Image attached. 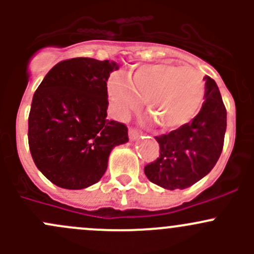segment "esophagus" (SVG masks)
Returning <instances> with one entry per match:
<instances>
[{"label":"esophagus","instance_id":"34e87169","mask_svg":"<svg viewBox=\"0 0 254 254\" xmlns=\"http://www.w3.org/2000/svg\"><path fill=\"white\" fill-rule=\"evenodd\" d=\"M139 136H140L139 130L134 129V127H130V129H129V139L132 141V140H136Z\"/></svg>","mask_w":254,"mask_h":254}]
</instances>
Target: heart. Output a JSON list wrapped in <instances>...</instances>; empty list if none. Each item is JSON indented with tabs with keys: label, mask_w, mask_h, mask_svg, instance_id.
Here are the masks:
<instances>
[{
	"label": "heart",
	"mask_w": 254,
	"mask_h": 254,
	"mask_svg": "<svg viewBox=\"0 0 254 254\" xmlns=\"http://www.w3.org/2000/svg\"><path fill=\"white\" fill-rule=\"evenodd\" d=\"M108 96L115 114L125 119L145 101L146 109L163 130H176L190 122L205 97L201 73L175 64L143 65L127 79L111 81Z\"/></svg>",
	"instance_id": "b5f03b06"
}]
</instances>
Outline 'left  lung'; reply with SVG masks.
I'll return each mask as SVG.
<instances>
[{
	"instance_id": "obj_1",
	"label": "left lung",
	"mask_w": 254,
	"mask_h": 254,
	"mask_svg": "<svg viewBox=\"0 0 254 254\" xmlns=\"http://www.w3.org/2000/svg\"><path fill=\"white\" fill-rule=\"evenodd\" d=\"M205 79V97L200 112L170 134L156 136L157 160L145 166L150 182L165 189H186L214 168L224 147L226 108L216 82Z\"/></svg>"
}]
</instances>
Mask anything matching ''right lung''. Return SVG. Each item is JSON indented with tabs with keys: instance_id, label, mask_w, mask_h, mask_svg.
<instances>
[{
	"instance_id": "obj_1",
	"label": "right lung",
	"mask_w": 254,
	"mask_h": 254,
	"mask_svg": "<svg viewBox=\"0 0 254 254\" xmlns=\"http://www.w3.org/2000/svg\"><path fill=\"white\" fill-rule=\"evenodd\" d=\"M114 61L75 58L56 64L33 96L28 142L38 170L64 189H83L106 173L127 127L107 119V81Z\"/></svg>"
}]
</instances>
